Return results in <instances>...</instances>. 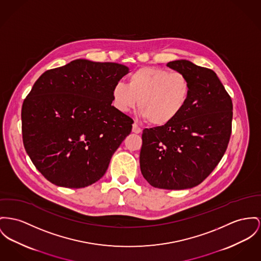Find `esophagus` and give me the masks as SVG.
I'll return each mask as SVG.
<instances>
[{
	"mask_svg": "<svg viewBox=\"0 0 261 261\" xmlns=\"http://www.w3.org/2000/svg\"><path fill=\"white\" fill-rule=\"evenodd\" d=\"M133 133H135V134H140L141 133V128L139 127L137 123L133 124Z\"/></svg>",
	"mask_w": 261,
	"mask_h": 261,
	"instance_id": "34e87169",
	"label": "esophagus"
}]
</instances>
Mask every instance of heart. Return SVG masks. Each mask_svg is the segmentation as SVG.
<instances>
[{"label":"heart","mask_w":261,"mask_h":261,"mask_svg":"<svg viewBox=\"0 0 261 261\" xmlns=\"http://www.w3.org/2000/svg\"><path fill=\"white\" fill-rule=\"evenodd\" d=\"M190 81L181 72L157 67H141L128 76V83H117L112 90L113 105L128 113L138 104L140 116L153 125L175 120L189 101Z\"/></svg>","instance_id":"1"}]
</instances>
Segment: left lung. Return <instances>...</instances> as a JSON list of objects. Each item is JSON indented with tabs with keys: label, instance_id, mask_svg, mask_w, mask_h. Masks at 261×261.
Listing matches in <instances>:
<instances>
[{
	"label": "left lung",
	"instance_id": "8db88e82",
	"mask_svg": "<svg viewBox=\"0 0 261 261\" xmlns=\"http://www.w3.org/2000/svg\"><path fill=\"white\" fill-rule=\"evenodd\" d=\"M167 66L189 79V101L172 122L143 129L139 164L151 186L183 190L202 183L224 156L231 134L232 102L213 70L184 59Z\"/></svg>",
	"mask_w": 261,
	"mask_h": 261
}]
</instances>
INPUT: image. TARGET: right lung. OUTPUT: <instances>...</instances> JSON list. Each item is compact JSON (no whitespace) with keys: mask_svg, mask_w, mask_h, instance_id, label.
Masks as SVG:
<instances>
[{"mask_svg":"<svg viewBox=\"0 0 261 261\" xmlns=\"http://www.w3.org/2000/svg\"><path fill=\"white\" fill-rule=\"evenodd\" d=\"M128 67L76 59L45 71L21 108L22 141L49 182L84 188L100 180L134 121L118 111L112 90Z\"/></svg>","mask_w":261,"mask_h":261,"instance_id":"obj_1","label":"right lung"}]
</instances>
